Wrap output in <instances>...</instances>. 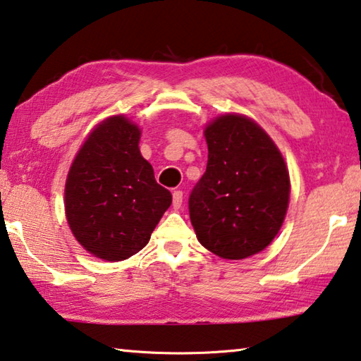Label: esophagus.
<instances>
[{"label": "esophagus", "instance_id": "esophagus-1", "mask_svg": "<svg viewBox=\"0 0 361 361\" xmlns=\"http://www.w3.org/2000/svg\"><path fill=\"white\" fill-rule=\"evenodd\" d=\"M182 202H184V193H182L180 190H176L173 193V206L174 209H179L182 206Z\"/></svg>", "mask_w": 361, "mask_h": 361}]
</instances>
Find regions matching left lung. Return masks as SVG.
<instances>
[{
	"instance_id": "8db88e82",
	"label": "left lung",
	"mask_w": 361,
	"mask_h": 361,
	"mask_svg": "<svg viewBox=\"0 0 361 361\" xmlns=\"http://www.w3.org/2000/svg\"><path fill=\"white\" fill-rule=\"evenodd\" d=\"M206 173L190 193L197 238L222 259L265 250L285 221L289 173L270 135L238 114L217 116L204 129Z\"/></svg>"
}]
</instances>
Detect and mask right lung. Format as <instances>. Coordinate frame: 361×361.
<instances>
[{
  "mask_svg": "<svg viewBox=\"0 0 361 361\" xmlns=\"http://www.w3.org/2000/svg\"><path fill=\"white\" fill-rule=\"evenodd\" d=\"M140 129L125 115L104 120L76 153L65 182V214L78 243L116 262L149 243L173 197L140 155Z\"/></svg>",
  "mask_w": 361,
  "mask_h": 361,
  "instance_id": "right-lung-1",
  "label": "right lung"
}]
</instances>
